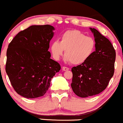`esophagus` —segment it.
<instances>
[{"mask_svg":"<svg viewBox=\"0 0 123 123\" xmlns=\"http://www.w3.org/2000/svg\"><path fill=\"white\" fill-rule=\"evenodd\" d=\"M69 68H67V67H65V66H63V68H62V70H63V71H67L69 70Z\"/></svg>","mask_w":123,"mask_h":123,"instance_id":"34e87169","label":"esophagus"}]
</instances>
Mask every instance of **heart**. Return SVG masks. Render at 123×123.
Wrapping results in <instances>:
<instances>
[{"label":"heart","instance_id":"b5f03b06","mask_svg":"<svg viewBox=\"0 0 123 123\" xmlns=\"http://www.w3.org/2000/svg\"><path fill=\"white\" fill-rule=\"evenodd\" d=\"M96 42L89 36H85L79 30L65 31L61 36V41L54 40L51 43L50 50L53 59L59 60L65 50L66 61L74 65L82 64L92 56Z\"/></svg>","mask_w":123,"mask_h":123}]
</instances>
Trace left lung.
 I'll list each match as a JSON object with an SVG mask.
<instances>
[{
  "label": "left lung",
  "instance_id": "obj_1",
  "mask_svg": "<svg viewBox=\"0 0 123 123\" xmlns=\"http://www.w3.org/2000/svg\"><path fill=\"white\" fill-rule=\"evenodd\" d=\"M96 42L95 51L82 64L72 68V90L82 98L99 94L106 89L114 73L116 51L111 41L90 28Z\"/></svg>",
  "mask_w": 123,
  "mask_h": 123
}]
</instances>
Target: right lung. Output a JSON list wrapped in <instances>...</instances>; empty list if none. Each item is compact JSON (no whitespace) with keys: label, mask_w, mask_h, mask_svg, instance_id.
Wrapping results in <instances>:
<instances>
[{"label":"right lung","mask_w":123,"mask_h":123,"mask_svg":"<svg viewBox=\"0 0 123 123\" xmlns=\"http://www.w3.org/2000/svg\"><path fill=\"white\" fill-rule=\"evenodd\" d=\"M54 28L32 25L12 39L6 52L5 70L13 89L26 98L42 97L61 69L48 51Z\"/></svg>","instance_id":"1"}]
</instances>
